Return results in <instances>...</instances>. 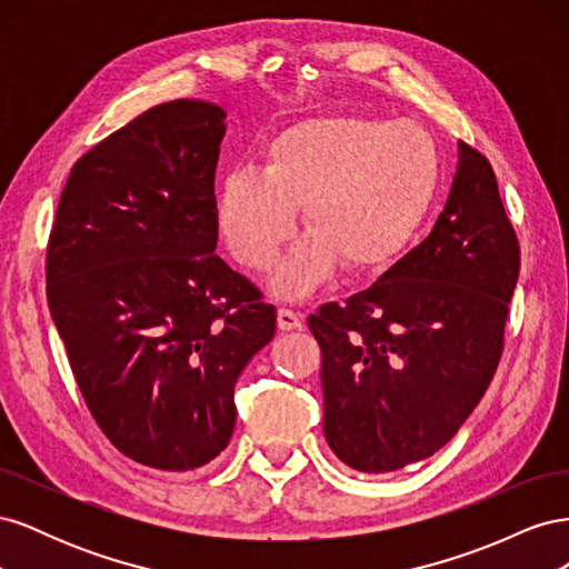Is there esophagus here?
Returning <instances> with one entry per match:
<instances>
[{
  "label": "esophagus",
  "instance_id": "obj_1",
  "mask_svg": "<svg viewBox=\"0 0 569 569\" xmlns=\"http://www.w3.org/2000/svg\"><path fill=\"white\" fill-rule=\"evenodd\" d=\"M278 327L282 332L301 330V318L295 311H289V308H280V311H278Z\"/></svg>",
  "mask_w": 569,
  "mask_h": 569
}]
</instances>
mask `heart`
Listing matches in <instances>:
<instances>
[{
    "instance_id": "1",
    "label": "heart",
    "mask_w": 569,
    "mask_h": 569,
    "mask_svg": "<svg viewBox=\"0 0 569 569\" xmlns=\"http://www.w3.org/2000/svg\"><path fill=\"white\" fill-rule=\"evenodd\" d=\"M437 161L408 120L316 116L270 140L266 166H234L218 182L216 220L226 247L251 270L268 268L297 232L311 230L270 274L274 297H311L343 263L389 266L432 203Z\"/></svg>"
}]
</instances>
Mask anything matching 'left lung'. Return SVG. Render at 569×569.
I'll return each mask as SVG.
<instances>
[{"label":"left lung","instance_id":"8db88e82","mask_svg":"<svg viewBox=\"0 0 569 569\" xmlns=\"http://www.w3.org/2000/svg\"><path fill=\"white\" fill-rule=\"evenodd\" d=\"M520 249L489 161L458 142L432 232L347 303L308 318L322 349L325 439L358 472L435 456L485 396Z\"/></svg>","mask_w":569,"mask_h":569}]
</instances>
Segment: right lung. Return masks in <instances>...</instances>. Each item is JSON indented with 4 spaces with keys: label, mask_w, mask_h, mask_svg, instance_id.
<instances>
[{
    "label": "right lung",
    "mask_w": 569,
    "mask_h": 569,
    "mask_svg": "<svg viewBox=\"0 0 569 569\" xmlns=\"http://www.w3.org/2000/svg\"><path fill=\"white\" fill-rule=\"evenodd\" d=\"M226 111L178 99L73 166L47 249V301L101 432L184 472L230 443L234 385L274 337V306L216 256Z\"/></svg>",
    "instance_id": "1"
}]
</instances>
